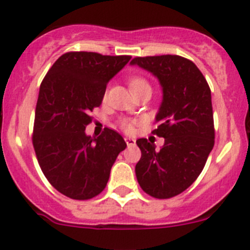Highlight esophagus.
Returning <instances> with one entry per match:
<instances>
[{"label":"esophagus","mask_w":250,"mask_h":250,"mask_svg":"<svg viewBox=\"0 0 250 250\" xmlns=\"http://www.w3.org/2000/svg\"><path fill=\"white\" fill-rule=\"evenodd\" d=\"M125 143H126V145L127 146H134V145H135V143L136 141L134 140V139H131V138H125Z\"/></svg>","instance_id":"obj_1"}]
</instances>
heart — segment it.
Returning <instances> with one entry per match:
<instances>
[{
    "label": "heart",
    "mask_w": 250,
    "mask_h": 250,
    "mask_svg": "<svg viewBox=\"0 0 250 250\" xmlns=\"http://www.w3.org/2000/svg\"><path fill=\"white\" fill-rule=\"evenodd\" d=\"M144 86H149V83H146V80L141 79V77H132L131 80H130V87H131L132 91H135V90L140 89V87H144ZM121 126H123V129L127 130V131H130L132 127L127 121H123Z\"/></svg>",
    "instance_id": "heart-1"
}]
</instances>
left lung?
Here are the masks:
<instances>
[{"mask_svg":"<svg viewBox=\"0 0 250 250\" xmlns=\"http://www.w3.org/2000/svg\"><path fill=\"white\" fill-rule=\"evenodd\" d=\"M130 65L155 76L163 92L152 132L164 138V145L158 150L154 141L136 140V179L146 194L167 199L195 182L213 149L211 92L195 63L182 56L135 57Z\"/></svg>","mask_w":250,"mask_h":250,"instance_id":"obj_1","label":"left lung"}]
</instances>
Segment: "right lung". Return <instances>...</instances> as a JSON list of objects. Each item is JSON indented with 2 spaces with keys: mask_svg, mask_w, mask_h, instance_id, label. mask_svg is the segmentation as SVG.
I'll return each mask as SVG.
<instances>
[{
  "mask_svg": "<svg viewBox=\"0 0 250 250\" xmlns=\"http://www.w3.org/2000/svg\"><path fill=\"white\" fill-rule=\"evenodd\" d=\"M130 56L67 52L60 56L40 86L34 126L35 152L50 184L76 200L105 189L110 170L126 143L106 127L99 138L86 135L89 115L101 105L106 85Z\"/></svg>",
  "mask_w": 250,
  "mask_h": 250,
  "instance_id": "obj_1",
  "label": "right lung"
}]
</instances>
